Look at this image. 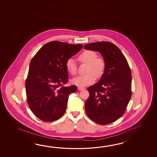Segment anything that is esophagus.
<instances>
[{
    "mask_svg": "<svg viewBox=\"0 0 157 157\" xmlns=\"http://www.w3.org/2000/svg\"><path fill=\"white\" fill-rule=\"evenodd\" d=\"M83 89H85V88H84V87H78V90H80V91H81V90H83Z\"/></svg>",
    "mask_w": 157,
    "mask_h": 157,
    "instance_id": "34e87169",
    "label": "esophagus"
}]
</instances>
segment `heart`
<instances>
[{
	"label": "heart",
	"mask_w": 157,
	"mask_h": 157,
	"mask_svg": "<svg viewBox=\"0 0 157 157\" xmlns=\"http://www.w3.org/2000/svg\"><path fill=\"white\" fill-rule=\"evenodd\" d=\"M81 63L87 64L86 74L75 77L72 80L74 85L78 86H85L93 83L96 77L100 78L105 71L106 62L103 57H98V54L92 50L83 51L78 57ZM67 70L70 74L75 76L77 74V67L76 62L72 58H69L66 63Z\"/></svg>",
	"instance_id": "obj_1"
}]
</instances>
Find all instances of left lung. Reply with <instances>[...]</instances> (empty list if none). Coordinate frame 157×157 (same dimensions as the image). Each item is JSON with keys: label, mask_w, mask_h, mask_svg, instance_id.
I'll use <instances>...</instances> for the list:
<instances>
[{"label": "left lung", "mask_w": 157, "mask_h": 157, "mask_svg": "<svg viewBox=\"0 0 157 157\" xmlns=\"http://www.w3.org/2000/svg\"><path fill=\"white\" fill-rule=\"evenodd\" d=\"M84 48L100 52L106 62L100 81L87 88L89 97L85 104L86 113L97 124H111L123 116L130 100V68L121 50L110 42L87 44Z\"/></svg>", "instance_id": "8db88e82"}]
</instances>
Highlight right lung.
<instances>
[{
	"label": "right lung",
	"mask_w": 157,
	"mask_h": 157,
	"mask_svg": "<svg viewBox=\"0 0 157 157\" xmlns=\"http://www.w3.org/2000/svg\"><path fill=\"white\" fill-rule=\"evenodd\" d=\"M83 45L53 41L41 47L31 60L25 87L27 101L38 118L52 122L64 113L69 94L77 86H64L68 80L66 63Z\"/></svg>",
	"instance_id": "obj_1"
}]
</instances>
